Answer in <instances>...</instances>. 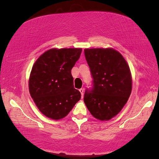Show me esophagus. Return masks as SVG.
<instances>
[{"mask_svg": "<svg viewBox=\"0 0 159 159\" xmlns=\"http://www.w3.org/2000/svg\"><path fill=\"white\" fill-rule=\"evenodd\" d=\"M79 91L80 92V93H81V97H82V98H83V95H84V90L83 89H79Z\"/></svg>", "mask_w": 159, "mask_h": 159, "instance_id": "34e87169", "label": "esophagus"}]
</instances>
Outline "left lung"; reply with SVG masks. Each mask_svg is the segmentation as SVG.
Returning <instances> with one entry per match:
<instances>
[{
  "label": "left lung",
  "instance_id": "1",
  "mask_svg": "<svg viewBox=\"0 0 159 159\" xmlns=\"http://www.w3.org/2000/svg\"><path fill=\"white\" fill-rule=\"evenodd\" d=\"M93 86L84 92V102L93 116L109 120L127 103L132 91L129 68L119 52L112 48L85 49Z\"/></svg>",
  "mask_w": 159,
  "mask_h": 159
}]
</instances>
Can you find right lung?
<instances>
[{
  "label": "right lung",
  "instance_id": "obj_1",
  "mask_svg": "<svg viewBox=\"0 0 159 159\" xmlns=\"http://www.w3.org/2000/svg\"><path fill=\"white\" fill-rule=\"evenodd\" d=\"M81 48L50 49L35 61L29 80L31 98L43 115L53 120L66 116L80 99L71 70Z\"/></svg>",
  "mask_w": 159,
  "mask_h": 159
}]
</instances>
